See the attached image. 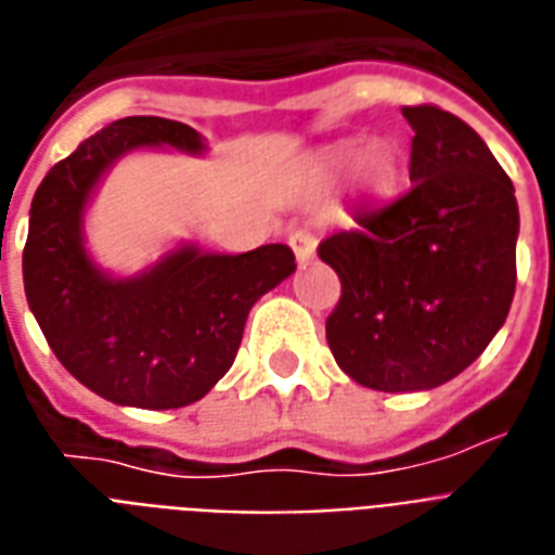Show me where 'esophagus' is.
<instances>
[{
  "label": "esophagus",
  "instance_id": "obj_1",
  "mask_svg": "<svg viewBox=\"0 0 555 555\" xmlns=\"http://www.w3.org/2000/svg\"><path fill=\"white\" fill-rule=\"evenodd\" d=\"M289 245H293L298 262L313 260V254H317V236L310 230H293L289 233Z\"/></svg>",
  "mask_w": 555,
  "mask_h": 555
}]
</instances>
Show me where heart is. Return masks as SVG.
Returning a JSON list of instances; mask_svg holds the SVG:
<instances>
[{"label":"heart","mask_w":555,"mask_h":555,"mask_svg":"<svg viewBox=\"0 0 555 555\" xmlns=\"http://www.w3.org/2000/svg\"><path fill=\"white\" fill-rule=\"evenodd\" d=\"M358 183L370 194H390L399 183V156L393 147L378 144L370 153H363L361 168H358Z\"/></svg>","instance_id":"b5f03b06"}]
</instances>
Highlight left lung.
I'll return each mask as SVG.
<instances>
[{
	"instance_id": "left-lung-1",
	"label": "left lung",
	"mask_w": 555,
	"mask_h": 555,
	"mask_svg": "<svg viewBox=\"0 0 555 555\" xmlns=\"http://www.w3.org/2000/svg\"><path fill=\"white\" fill-rule=\"evenodd\" d=\"M411 189L319 257L343 295L327 346L349 378L384 393L431 390L470 366L515 298V185L476 132L438 106H405Z\"/></svg>"
}]
</instances>
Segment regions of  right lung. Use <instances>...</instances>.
I'll return each instance as SVG.
<instances>
[{
	"label": "right lung",
	"mask_w": 555,
	"mask_h": 555,
	"mask_svg": "<svg viewBox=\"0 0 555 555\" xmlns=\"http://www.w3.org/2000/svg\"><path fill=\"white\" fill-rule=\"evenodd\" d=\"M171 147L201 156L204 135L168 117H120L52 165L35 192L23 283L43 337L76 382L115 405L168 411L204 399L236 361L245 319L295 272L286 245L212 254L185 242L117 278L85 248V209L120 156Z\"/></svg>",
	"instance_id": "right-lung-1"
}]
</instances>
